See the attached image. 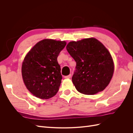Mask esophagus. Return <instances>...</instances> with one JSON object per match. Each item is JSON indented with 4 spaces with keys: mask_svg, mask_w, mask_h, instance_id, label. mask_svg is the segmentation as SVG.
Returning a JSON list of instances; mask_svg holds the SVG:
<instances>
[{
    "mask_svg": "<svg viewBox=\"0 0 133 133\" xmlns=\"http://www.w3.org/2000/svg\"><path fill=\"white\" fill-rule=\"evenodd\" d=\"M71 74H69V75H68L67 76H65L64 78H66V79H70L71 78Z\"/></svg>",
    "mask_w": 133,
    "mask_h": 133,
    "instance_id": "1",
    "label": "esophagus"
}]
</instances>
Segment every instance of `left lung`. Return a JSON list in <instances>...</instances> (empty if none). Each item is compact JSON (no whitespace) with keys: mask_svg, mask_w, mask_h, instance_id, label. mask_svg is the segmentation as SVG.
Returning a JSON list of instances; mask_svg holds the SVG:
<instances>
[{"mask_svg":"<svg viewBox=\"0 0 133 133\" xmlns=\"http://www.w3.org/2000/svg\"><path fill=\"white\" fill-rule=\"evenodd\" d=\"M66 48L76 63L72 77L76 89L86 95L104 90L112 77L114 65L109 51L103 44L90 38L70 42Z\"/></svg>","mask_w":133,"mask_h":133,"instance_id":"1","label":"left lung"}]
</instances>
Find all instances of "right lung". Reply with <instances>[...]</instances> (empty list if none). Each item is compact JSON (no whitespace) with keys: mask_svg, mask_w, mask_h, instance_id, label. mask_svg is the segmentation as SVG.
<instances>
[{"mask_svg":"<svg viewBox=\"0 0 133 133\" xmlns=\"http://www.w3.org/2000/svg\"><path fill=\"white\" fill-rule=\"evenodd\" d=\"M66 43L53 39L39 42L23 60L22 74L25 85L36 97L48 99L59 90L62 75L57 58Z\"/></svg>","mask_w":133,"mask_h":133,"instance_id":"1","label":"right lung"}]
</instances>
